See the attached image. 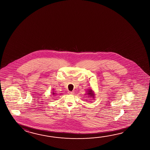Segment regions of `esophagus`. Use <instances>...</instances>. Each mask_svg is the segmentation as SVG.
<instances>
[{
    "label": "esophagus",
    "instance_id": "1",
    "mask_svg": "<svg viewBox=\"0 0 150 150\" xmlns=\"http://www.w3.org/2000/svg\"><path fill=\"white\" fill-rule=\"evenodd\" d=\"M68 93L69 94H74V92H71V91H69Z\"/></svg>",
    "mask_w": 150,
    "mask_h": 150
}]
</instances>
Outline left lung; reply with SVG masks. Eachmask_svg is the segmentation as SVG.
Wrapping results in <instances>:
<instances>
[{"label":"left lung","mask_w":150,"mask_h":150,"mask_svg":"<svg viewBox=\"0 0 150 150\" xmlns=\"http://www.w3.org/2000/svg\"><path fill=\"white\" fill-rule=\"evenodd\" d=\"M87 92H88V93H87V94L88 95V97H92V98H93V99H94V98L95 97V94L93 93V92L92 89H89Z\"/></svg>","instance_id":"obj_1"}]
</instances>
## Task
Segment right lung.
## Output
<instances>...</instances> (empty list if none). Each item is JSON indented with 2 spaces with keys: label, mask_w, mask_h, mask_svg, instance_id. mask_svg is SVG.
Returning <instances> with one entry per match:
<instances>
[{
  "label": "right lung",
  "mask_w": 150,
  "mask_h": 150,
  "mask_svg": "<svg viewBox=\"0 0 150 150\" xmlns=\"http://www.w3.org/2000/svg\"><path fill=\"white\" fill-rule=\"evenodd\" d=\"M53 95H55V93H53Z\"/></svg>",
  "instance_id": "1"
}]
</instances>
